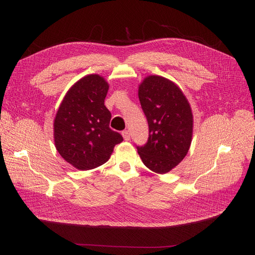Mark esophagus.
I'll return each mask as SVG.
<instances>
[{"instance_id": "obj_1", "label": "esophagus", "mask_w": 255, "mask_h": 255, "mask_svg": "<svg viewBox=\"0 0 255 255\" xmlns=\"http://www.w3.org/2000/svg\"><path fill=\"white\" fill-rule=\"evenodd\" d=\"M122 136H123V138H125V140H129L130 139V134H129V130H123L122 132Z\"/></svg>"}]
</instances>
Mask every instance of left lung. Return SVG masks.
Masks as SVG:
<instances>
[{
  "label": "left lung",
  "instance_id": "8db88e82",
  "mask_svg": "<svg viewBox=\"0 0 255 255\" xmlns=\"http://www.w3.org/2000/svg\"><path fill=\"white\" fill-rule=\"evenodd\" d=\"M138 98L149 125L148 142L137 146L138 154L150 170L167 173L181 163L190 148L191 107L181 88L159 75L143 79Z\"/></svg>",
  "mask_w": 255,
  "mask_h": 255
}]
</instances>
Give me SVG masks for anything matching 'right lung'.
I'll list each match as a JSON object with an SVG mask.
<instances>
[{
	"label": "right lung",
	"mask_w": 255,
	"mask_h": 255,
	"mask_svg": "<svg viewBox=\"0 0 255 255\" xmlns=\"http://www.w3.org/2000/svg\"><path fill=\"white\" fill-rule=\"evenodd\" d=\"M109 88L101 75L84 76L67 91L54 119L55 148L79 170L106 163L115 145L123 140L110 128L112 115L104 105Z\"/></svg>",
	"instance_id": "1"
}]
</instances>
